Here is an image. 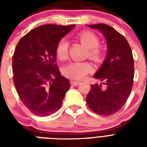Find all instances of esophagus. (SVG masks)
Masks as SVG:
<instances>
[{
	"instance_id": "1",
	"label": "esophagus",
	"mask_w": 147,
	"mask_h": 147,
	"mask_svg": "<svg viewBox=\"0 0 147 147\" xmlns=\"http://www.w3.org/2000/svg\"><path fill=\"white\" fill-rule=\"evenodd\" d=\"M71 85H75V86H76V85H78L79 84H80V82H77V81H73V80H71Z\"/></svg>"
}]
</instances>
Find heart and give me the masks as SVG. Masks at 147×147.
Masks as SVG:
<instances>
[{
    "mask_svg": "<svg viewBox=\"0 0 147 147\" xmlns=\"http://www.w3.org/2000/svg\"><path fill=\"white\" fill-rule=\"evenodd\" d=\"M77 37L85 47L88 49V55L94 61H100L104 52L98 45L99 39L91 31H82ZM69 42L66 40H61L55 47V54L59 59L65 60L68 58ZM92 70V65L88 62H72L65 67L63 73L66 77L75 80H82Z\"/></svg>",
    "mask_w": 147,
    "mask_h": 147,
    "instance_id": "1",
    "label": "heart"
}]
</instances>
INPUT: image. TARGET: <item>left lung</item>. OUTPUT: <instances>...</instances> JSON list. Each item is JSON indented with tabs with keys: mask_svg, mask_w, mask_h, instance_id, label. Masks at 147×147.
Returning a JSON list of instances; mask_svg holds the SVG:
<instances>
[{
	"mask_svg": "<svg viewBox=\"0 0 147 147\" xmlns=\"http://www.w3.org/2000/svg\"><path fill=\"white\" fill-rule=\"evenodd\" d=\"M104 34L107 46V57L94 78L102 85H91L86 97L88 106L100 115H111L122 108L130 95L134 83V63L127 40L111 26L105 24L88 25Z\"/></svg>",
	"mask_w": 147,
	"mask_h": 147,
	"instance_id": "8db88e82",
	"label": "left lung"
}]
</instances>
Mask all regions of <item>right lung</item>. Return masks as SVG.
Returning a JSON list of instances; mask_svg holds the SVG:
<instances>
[{"instance_id":"add662e5","label":"right lung","mask_w":147,"mask_h":147,"mask_svg":"<svg viewBox=\"0 0 147 147\" xmlns=\"http://www.w3.org/2000/svg\"><path fill=\"white\" fill-rule=\"evenodd\" d=\"M75 25H42L20 40L13 55V83L24 105L45 117L57 111L70 88L55 63V47Z\"/></svg>"}]
</instances>
